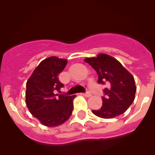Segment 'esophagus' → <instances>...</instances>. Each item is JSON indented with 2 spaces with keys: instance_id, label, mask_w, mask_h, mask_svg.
Here are the masks:
<instances>
[{
  "instance_id": "esophagus-1",
  "label": "esophagus",
  "mask_w": 155,
  "mask_h": 155,
  "mask_svg": "<svg viewBox=\"0 0 155 155\" xmlns=\"http://www.w3.org/2000/svg\"><path fill=\"white\" fill-rule=\"evenodd\" d=\"M82 95L84 97H87V98H88V97L91 96V94L90 92H86V93H84V94H82Z\"/></svg>"
}]
</instances>
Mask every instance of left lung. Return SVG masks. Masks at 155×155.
I'll return each mask as SVG.
<instances>
[{
    "label": "left lung",
    "instance_id": "obj_1",
    "mask_svg": "<svg viewBox=\"0 0 155 155\" xmlns=\"http://www.w3.org/2000/svg\"><path fill=\"white\" fill-rule=\"evenodd\" d=\"M98 74L99 84L107 83L104 89L102 107L92 110L95 116L103 119H112L127 110L135 98L137 87L134 76L116 59L105 53L96 57L84 59Z\"/></svg>",
    "mask_w": 155,
    "mask_h": 155
}]
</instances>
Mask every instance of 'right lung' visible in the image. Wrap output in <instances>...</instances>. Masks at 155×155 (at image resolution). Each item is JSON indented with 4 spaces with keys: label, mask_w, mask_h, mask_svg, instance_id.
<instances>
[{
    "label": "right lung",
    "mask_w": 155,
    "mask_h": 155,
    "mask_svg": "<svg viewBox=\"0 0 155 155\" xmlns=\"http://www.w3.org/2000/svg\"><path fill=\"white\" fill-rule=\"evenodd\" d=\"M68 63L66 59L50 57L41 61L27 81L25 102L31 114L48 127H57L70 118L76 95L55 94L64 84L59 74Z\"/></svg>",
    "instance_id": "obj_1"
}]
</instances>
